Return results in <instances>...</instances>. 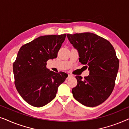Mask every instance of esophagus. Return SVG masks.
Listing matches in <instances>:
<instances>
[{
	"label": "esophagus",
	"instance_id": "1",
	"mask_svg": "<svg viewBox=\"0 0 129 129\" xmlns=\"http://www.w3.org/2000/svg\"><path fill=\"white\" fill-rule=\"evenodd\" d=\"M72 76H72V75H68V77H67V79H69L70 78V77H71Z\"/></svg>",
	"mask_w": 129,
	"mask_h": 129
}]
</instances>
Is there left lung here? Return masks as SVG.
<instances>
[{
	"instance_id": "obj_1",
	"label": "left lung",
	"mask_w": 129,
	"mask_h": 129,
	"mask_svg": "<svg viewBox=\"0 0 129 129\" xmlns=\"http://www.w3.org/2000/svg\"><path fill=\"white\" fill-rule=\"evenodd\" d=\"M67 37L78 50L79 61L89 70L84 79L76 76L77 84L72 89L73 96L86 106H97L110 96L115 85L119 66L115 50L108 40L92 33Z\"/></svg>"
}]
</instances>
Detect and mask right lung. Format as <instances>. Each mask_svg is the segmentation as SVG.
Instances as JSON below:
<instances>
[{
  "label": "right lung",
  "mask_w": 129,
  "mask_h": 129,
  "mask_svg": "<svg viewBox=\"0 0 129 129\" xmlns=\"http://www.w3.org/2000/svg\"><path fill=\"white\" fill-rule=\"evenodd\" d=\"M66 34L46 35L23 45L13 64L15 84L21 97L29 105L44 106L56 96L58 87L68 75L50 71L47 61L56 58Z\"/></svg>",
  "instance_id": "add662e5"
}]
</instances>
